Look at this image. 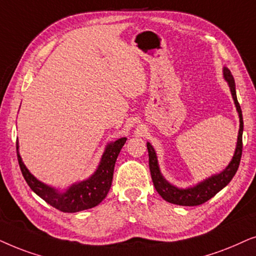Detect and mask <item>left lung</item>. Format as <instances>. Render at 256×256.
<instances>
[{
  "instance_id": "8db88e82",
  "label": "left lung",
  "mask_w": 256,
  "mask_h": 256,
  "mask_svg": "<svg viewBox=\"0 0 256 256\" xmlns=\"http://www.w3.org/2000/svg\"><path fill=\"white\" fill-rule=\"evenodd\" d=\"M224 77L227 80L228 85H230L232 97L234 100V104L236 106V111L239 114L240 118V128L239 134H238V142L236 148H235L234 156L232 158L228 166L220 172L219 174H214L210 178H207L204 182L196 184V186L188 187V188H178V187L173 186L170 184L168 180L164 178L162 172H160L158 159H156V154L154 148L152 145L148 142V165L150 171H151V178L154 185L156 192H158L164 200L168 202L176 204V205L180 206H198L206 202L210 198H213L216 194L227 186L233 176L236 173L238 168H239L241 154H242V131H244V119H242V112H241V108L239 102L236 98V91H235V82L234 78L232 76L230 69L224 66Z\"/></svg>"
}]
</instances>
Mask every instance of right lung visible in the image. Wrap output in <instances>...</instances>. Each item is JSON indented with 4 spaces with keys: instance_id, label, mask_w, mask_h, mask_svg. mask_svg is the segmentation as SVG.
<instances>
[{
    "instance_id": "right-lung-1",
    "label": "right lung",
    "mask_w": 256,
    "mask_h": 256,
    "mask_svg": "<svg viewBox=\"0 0 256 256\" xmlns=\"http://www.w3.org/2000/svg\"><path fill=\"white\" fill-rule=\"evenodd\" d=\"M125 142L126 138L124 137L108 144L96 172L86 180L71 185L66 192H60L58 190L37 180L22 162L18 152V142H16V151L20 168L30 188L54 208L66 213H74L92 208L105 199L114 178L116 160Z\"/></svg>"
}]
</instances>
